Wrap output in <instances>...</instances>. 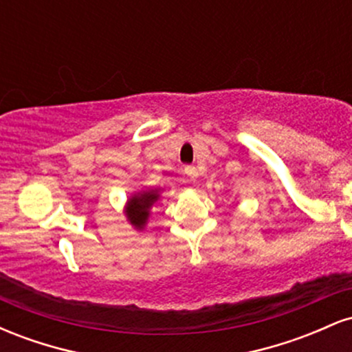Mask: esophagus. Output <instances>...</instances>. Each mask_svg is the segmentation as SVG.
Instances as JSON below:
<instances>
[{
  "instance_id": "obj_1",
  "label": "esophagus",
  "mask_w": 352,
  "mask_h": 352,
  "mask_svg": "<svg viewBox=\"0 0 352 352\" xmlns=\"http://www.w3.org/2000/svg\"><path fill=\"white\" fill-rule=\"evenodd\" d=\"M184 172H185V175H187L188 179H192V180H195L197 177H199V170H197L193 165H187V167L184 168Z\"/></svg>"
}]
</instances>
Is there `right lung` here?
Masks as SVG:
<instances>
[{"instance_id":"1","label":"right lung","mask_w":352,"mask_h":352,"mask_svg":"<svg viewBox=\"0 0 352 352\" xmlns=\"http://www.w3.org/2000/svg\"><path fill=\"white\" fill-rule=\"evenodd\" d=\"M159 190H142V192H137L131 199L127 200L125 205V215L127 220L131 221V225L135 230H144L147 225L148 215H151L152 205L159 200Z\"/></svg>"}]
</instances>
